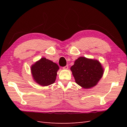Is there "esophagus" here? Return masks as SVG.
<instances>
[{
    "mask_svg": "<svg viewBox=\"0 0 127 127\" xmlns=\"http://www.w3.org/2000/svg\"><path fill=\"white\" fill-rule=\"evenodd\" d=\"M63 69H68V65L67 64V65H66V66L64 67Z\"/></svg>",
    "mask_w": 127,
    "mask_h": 127,
    "instance_id": "34e87169",
    "label": "esophagus"
}]
</instances>
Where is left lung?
Here are the masks:
<instances>
[{
  "instance_id": "left-lung-1",
  "label": "left lung",
  "mask_w": 127,
  "mask_h": 127,
  "mask_svg": "<svg viewBox=\"0 0 127 127\" xmlns=\"http://www.w3.org/2000/svg\"><path fill=\"white\" fill-rule=\"evenodd\" d=\"M70 70L75 82L85 89L96 85L104 74V68L98 60L85 57L76 59Z\"/></svg>"
}]
</instances>
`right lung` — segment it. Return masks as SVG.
I'll return each mask as SVG.
<instances>
[{
  "mask_svg": "<svg viewBox=\"0 0 127 127\" xmlns=\"http://www.w3.org/2000/svg\"><path fill=\"white\" fill-rule=\"evenodd\" d=\"M59 69L58 65L45 58H41L31 67L34 81L42 86L54 83Z\"/></svg>",
  "mask_w": 127,
  "mask_h": 127,
  "instance_id": "obj_1",
  "label": "right lung"
}]
</instances>
